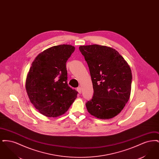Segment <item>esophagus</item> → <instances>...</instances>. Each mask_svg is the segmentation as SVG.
<instances>
[{
	"mask_svg": "<svg viewBox=\"0 0 159 159\" xmlns=\"http://www.w3.org/2000/svg\"><path fill=\"white\" fill-rule=\"evenodd\" d=\"M77 91H78V92L79 93H81V92H82V88L80 87H79V88H77Z\"/></svg>",
	"mask_w": 159,
	"mask_h": 159,
	"instance_id": "esophagus-1",
	"label": "esophagus"
}]
</instances>
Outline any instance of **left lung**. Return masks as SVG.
Here are the masks:
<instances>
[{
	"label": "left lung",
	"instance_id": "left-lung-1",
	"mask_svg": "<svg viewBox=\"0 0 159 159\" xmlns=\"http://www.w3.org/2000/svg\"><path fill=\"white\" fill-rule=\"evenodd\" d=\"M79 50L88 65L93 88L86 108L95 117L111 119L120 113L130 98V68L112 48L92 45L80 46Z\"/></svg>",
	"mask_w": 159,
	"mask_h": 159
}]
</instances>
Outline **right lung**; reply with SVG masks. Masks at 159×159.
Returning a JSON list of instances; mask_svg holds the SVG:
<instances>
[{
	"label": "right lung",
	"mask_w": 159,
	"mask_h": 159,
	"mask_svg": "<svg viewBox=\"0 0 159 159\" xmlns=\"http://www.w3.org/2000/svg\"><path fill=\"white\" fill-rule=\"evenodd\" d=\"M75 48L60 45L39 53L27 76L25 89L31 102L40 113L56 117L65 113L78 92L68 86L66 62Z\"/></svg>",
	"instance_id": "right-lung-1"
}]
</instances>
